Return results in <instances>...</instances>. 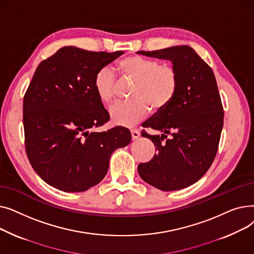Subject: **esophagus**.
<instances>
[{"label": "esophagus", "instance_id": "obj_1", "mask_svg": "<svg viewBox=\"0 0 254 254\" xmlns=\"http://www.w3.org/2000/svg\"><path fill=\"white\" fill-rule=\"evenodd\" d=\"M130 134H131L132 139H138L140 137V131H139V129H136V128L130 129Z\"/></svg>", "mask_w": 254, "mask_h": 254}]
</instances>
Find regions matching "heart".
<instances>
[{
    "label": "heart",
    "instance_id": "heart-1",
    "mask_svg": "<svg viewBox=\"0 0 254 254\" xmlns=\"http://www.w3.org/2000/svg\"><path fill=\"white\" fill-rule=\"evenodd\" d=\"M114 71L122 77L136 80L131 97L127 102H117L110 108L113 124L132 127L147 116L150 107L163 111L174 100L179 87V75L175 66L159 64L157 60L141 56H128L118 61ZM93 90L100 102L110 104L115 97L116 76L109 66H103L93 78Z\"/></svg>",
    "mask_w": 254,
    "mask_h": 254
}]
</instances>
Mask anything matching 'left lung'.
I'll use <instances>...</instances> for the list:
<instances>
[{
    "mask_svg": "<svg viewBox=\"0 0 254 254\" xmlns=\"http://www.w3.org/2000/svg\"><path fill=\"white\" fill-rule=\"evenodd\" d=\"M150 58L170 60L178 71L179 87L173 102L143 123L162 135L150 139L156 153L138 166L141 178L154 188L172 191L201 179L216 156L223 127V107L210 65L190 46L139 51Z\"/></svg>",
    "mask_w": 254,
    "mask_h": 254,
    "instance_id": "left-lung-1",
    "label": "left lung"
}]
</instances>
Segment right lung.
I'll use <instances>...</instances> for the list:
<instances>
[{"label":"right lung","instance_id":"right-lung-1","mask_svg":"<svg viewBox=\"0 0 254 254\" xmlns=\"http://www.w3.org/2000/svg\"><path fill=\"white\" fill-rule=\"evenodd\" d=\"M123 53L65 46L37 66L23 97L24 146L35 172L53 188L89 190L106 176L112 152L130 142L126 127L89 131L109 122L93 78Z\"/></svg>","mask_w":254,"mask_h":254}]
</instances>
